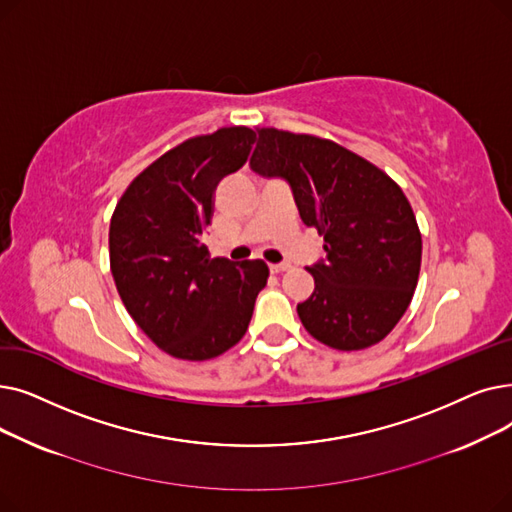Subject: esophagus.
Here are the masks:
<instances>
[{"label":"esophagus","mask_w":512,"mask_h":512,"mask_svg":"<svg viewBox=\"0 0 512 512\" xmlns=\"http://www.w3.org/2000/svg\"><path fill=\"white\" fill-rule=\"evenodd\" d=\"M269 269H271V273H283V271L289 269V264H287V262H283V264H271Z\"/></svg>","instance_id":"obj_1"}]
</instances>
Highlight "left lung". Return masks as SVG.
<instances>
[{
	"label": "left lung",
	"mask_w": 512,
	"mask_h": 512,
	"mask_svg": "<svg viewBox=\"0 0 512 512\" xmlns=\"http://www.w3.org/2000/svg\"><path fill=\"white\" fill-rule=\"evenodd\" d=\"M250 166L285 179L302 223L325 239V260L306 266L312 296L298 304L306 331L344 352L379 344L421 271V231L400 185L331 139L273 127L258 129Z\"/></svg>",
	"instance_id": "1"
}]
</instances>
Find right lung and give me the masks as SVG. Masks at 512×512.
Masks as SVG:
<instances>
[{"label":"right lung","instance_id":"1","mask_svg":"<svg viewBox=\"0 0 512 512\" xmlns=\"http://www.w3.org/2000/svg\"><path fill=\"white\" fill-rule=\"evenodd\" d=\"M256 133L191 137L139 173L110 221V271L139 329L166 354L210 360L246 335L269 279L262 260L210 258L214 191L246 164Z\"/></svg>","mask_w":512,"mask_h":512}]
</instances>
